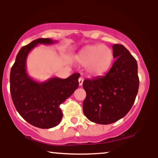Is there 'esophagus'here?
Masks as SVG:
<instances>
[{
  "instance_id": "obj_1",
  "label": "esophagus",
  "mask_w": 158,
  "mask_h": 158,
  "mask_svg": "<svg viewBox=\"0 0 158 158\" xmlns=\"http://www.w3.org/2000/svg\"><path fill=\"white\" fill-rule=\"evenodd\" d=\"M83 81H84V78L83 77H79V85L81 86L83 84Z\"/></svg>"
}]
</instances>
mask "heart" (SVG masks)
Wrapping results in <instances>:
<instances>
[{"mask_svg": "<svg viewBox=\"0 0 158 158\" xmlns=\"http://www.w3.org/2000/svg\"><path fill=\"white\" fill-rule=\"evenodd\" d=\"M76 61L93 75L100 76L110 70L113 64V50L106 45H91L85 47L75 56Z\"/></svg>", "mask_w": 158, "mask_h": 158, "instance_id": "b5f03b06", "label": "heart"}]
</instances>
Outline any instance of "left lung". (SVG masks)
Masks as SVG:
<instances>
[{
  "mask_svg": "<svg viewBox=\"0 0 158 158\" xmlns=\"http://www.w3.org/2000/svg\"><path fill=\"white\" fill-rule=\"evenodd\" d=\"M114 64L106 75L85 79L83 112L91 122L108 125L128 114L139 88L137 63L122 44H114Z\"/></svg>",
  "mask_w": 158,
  "mask_h": 158,
  "instance_id": "obj_1",
  "label": "left lung"
}]
</instances>
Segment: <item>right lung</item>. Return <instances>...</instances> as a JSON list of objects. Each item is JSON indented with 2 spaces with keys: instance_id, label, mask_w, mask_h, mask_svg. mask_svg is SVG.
Masks as SVG:
<instances>
[{
  "instance_id": "1",
  "label": "right lung",
  "mask_w": 158,
  "mask_h": 158,
  "mask_svg": "<svg viewBox=\"0 0 158 158\" xmlns=\"http://www.w3.org/2000/svg\"><path fill=\"white\" fill-rule=\"evenodd\" d=\"M57 42L50 39H39L19 50L10 72V93L20 115L27 122L40 128H53L59 124L63 114L59 106L73 94L79 86V73L67 79L52 77L38 82L29 77L26 61L29 52L39 44Z\"/></svg>"
}]
</instances>
